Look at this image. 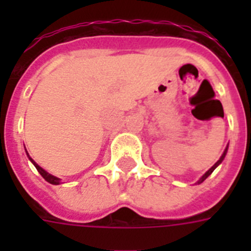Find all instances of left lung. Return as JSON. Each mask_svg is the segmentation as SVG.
Returning a JSON list of instances; mask_svg holds the SVG:
<instances>
[{"instance_id":"left-lung-1","label":"left lung","mask_w":251,"mask_h":251,"mask_svg":"<svg viewBox=\"0 0 251 251\" xmlns=\"http://www.w3.org/2000/svg\"><path fill=\"white\" fill-rule=\"evenodd\" d=\"M226 152H228V146H226V150H224V152H223V155H222V156H220V159H219V160H218V161H216V163H215V164H214V165H212V167H211V168H210V169H208V171H207V172H206V173H204V175H203V176H202V177H201V178H199V179H198V181H197V183H202V182H203V181H204V179H206V178H207V177H208V176H210V175H211V173H212V172H214V171H215V169H216V168H218V167H219V165L222 164V161H223V160H224V157H226Z\"/></svg>"}]
</instances>
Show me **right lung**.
Listing matches in <instances>:
<instances>
[{"mask_svg":"<svg viewBox=\"0 0 251 251\" xmlns=\"http://www.w3.org/2000/svg\"><path fill=\"white\" fill-rule=\"evenodd\" d=\"M25 153H27V156H28V159H29V160H31V163H32V164L35 165V168H36V169H37V172H39V173H40V175L43 176V178H44L45 181H48V182L52 183V185H60V183H61V178H58V177H56V176L50 175V173H48V172L45 171V169H43V168H41L40 165L36 164V161L32 160V159L29 157L28 152H27V150H25Z\"/></svg>","mask_w":251,"mask_h":251,"instance_id":"obj_1","label":"right lung"}]
</instances>
